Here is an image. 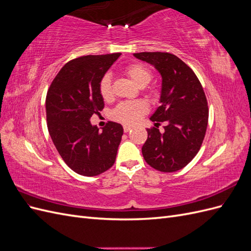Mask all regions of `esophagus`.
<instances>
[{
	"label": "esophagus",
	"mask_w": 251,
	"mask_h": 251,
	"mask_svg": "<svg viewBox=\"0 0 251 251\" xmlns=\"http://www.w3.org/2000/svg\"><path fill=\"white\" fill-rule=\"evenodd\" d=\"M131 130H132V126H124L125 133H127L128 131H131Z\"/></svg>",
	"instance_id": "34e87169"
}]
</instances>
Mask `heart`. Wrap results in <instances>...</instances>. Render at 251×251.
I'll return each mask as SVG.
<instances>
[{
	"instance_id": "1",
	"label": "heart",
	"mask_w": 251,
	"mask_h": 251,
	"mask_svg": "<svg viewBox=\"0 0 251 251\" xmlns=\"http://www.w3.org/2000/svg\"><path fill=\"white\" fill-rule=\"evenodd\" d=\"M126 74L138 87H146L151 80V72L142 64H132L126 68ZM100 93L103 100H109L112 95V80L109 74H105L100 82ZM148 107L141 101L123 102L114 109L113 118L126 125H134L147 113Z\"/></svg>"
}]
</instances>
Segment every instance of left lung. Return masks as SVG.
I'll use <instances>...</instances> for the list:
<instances>
[{
	"instance_id": "left-lung-1",
	"label": "left lung",
	"mask_w": 251,
	"mask_h": 251,
	"mask_svg": "<svg viewBox=\"0 0 251 251\" xmlns=\"http://www.w3.org/2000/svg\"><path fill=\"white\" fill-rule=\"evenodd\" d=\"M136 58L153 65L162 77L160 107L148 128L142 146L146 162L159 172L173 173L183 169L198 153L208 123L206 96L194 71L176 55L168 52L134 53ZM165 122V132L156 126Z\"/></svg>"
}]
</instances>
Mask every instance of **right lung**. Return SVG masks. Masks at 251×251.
I'll return each instance as SVG.
<instances>
[{
	"label": "right lung",
	"mask_w": 251,
	"mask_h": 251,
	"mask_svg": "<svg viewBox=\"0 0 251 251\" xmlns=\"http://www.w3.org/2000/svg\"><path fill=\"white\" fill-rule=\"evenodd\" d=\"M119 56L120 53H113L72 59L60 69L47 92L51 139L66 164L81 176H97L115 162L123 126L109 121L100 132L90 118L104 107L100 82Z\"/></svg>",
	"instance_id": "add662e5"
}]
</instances>
